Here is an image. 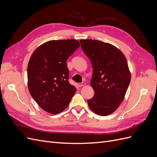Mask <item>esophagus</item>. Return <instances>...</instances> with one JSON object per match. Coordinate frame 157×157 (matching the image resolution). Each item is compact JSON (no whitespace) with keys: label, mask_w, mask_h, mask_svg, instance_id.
I'll list each match as a JSON object with an SVG mask.
<instances>
[{"label":"esophagus","mask_w":157,"mask_h":157,"mask_svg":"<svg viewBox=\"0 0 157 157\" xmlns=\"http://www.w3.org/2000/svg\"><path fill=\"white\" fill-rule=\"evenodd\" d=\"M85 84H86V83H85V82H82V83H80V84H78V86H79V87H82V86H84Z\"/></svg>","instance_id":"esophagus-1"}]
</instances>
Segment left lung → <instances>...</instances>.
Listing matches in <instances>:
<instances>
[{"label": "left lung", "instance_id": "8db88e82", "mask_svg": "<svg viewBox=\"0 0 157 157\" xmlns=\"http://www.w3.org/2000/svg\"><path fill=\"white\" fill-rule=\"evenodd\" d=\"M80 42L94 71L90 84L95 94L88 100V106L98 115H111L124 99L130 82L126 57L116 46L107 42L92 39Z\"/></svg>", "mask_w": 157, "mask_h": 157}]
</instances>
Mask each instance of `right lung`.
I'll list each match as a JSON object with an SVG mask.
<instances>
[{
    "label": "right lung",
    "instance_id": "obj_1",
    "mask_svg": "<svg viewBox=\"0 0 157 157\" xmlns=\"http://www.w3.org/2000/svg\"><path fill=\"white\" fill-rule=\"evenodd\" d=\"M78 47L77 40H50L38 47L30 58L29 91L38 105L52 115L65 110L77 90L69 82L66 61Z\"/></svg>",
    "mask_w": 157,
    "mask_h": 157
}]
</instances>
